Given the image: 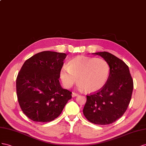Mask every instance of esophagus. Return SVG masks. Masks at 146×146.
<instances>
[{
  "label": "esophagus",
  "mask_w": 146,
  "mask_h": 146,
  "mask_svg": "<svg viewBox=\"0 0 146 146\" xmlns=\"http://www.w3.org/2000/svg\"><path fill=\"white\" fill-rule=\"evenodd\" d=\"M78 93H76V92H72V97H77V96H78Z\"/></svg>",
  "instance_id": "obj_1"
}]
</instances>
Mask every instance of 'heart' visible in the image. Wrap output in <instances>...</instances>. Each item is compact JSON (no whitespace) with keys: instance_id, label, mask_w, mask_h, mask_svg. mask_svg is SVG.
<instances>
[{"instance_id":"heart-1","label":"heart","mask_w":146,"mask_h":146,"mask_svg":"<svg viewBox=\"0 0 146 146\" xmlns=\"http://www.w3.org/2000/svg\"><path fill=\"white\" fill-rule=\"evenodd\" d=\"M110 72V65L105 59L81 56L70 60L68 65L62 66L60 78L66 88L72 87L79 78L81 89L94 92L106 84Z\"/></svg>"}]
</instances>
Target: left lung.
Masks as SVG:
<instances>
[{"label": "left lung", "mask_w": 146, "mask_h": 146, "mask_svg": "<svg viewBox=\"0 0 146 146\" xmlns=\"http://www.w3.org/2000/svg\"><path fill=\"white\" fill-rule=\"evenodd\" d=\"M94 54L108 62L110 75L103 87L87 95L83 114L92 123L108 125L126 111L131 98L133 81L128 65L121 59L105 51Z\"/></svg>", "instance_id": "8db88e82"}]
</instances>
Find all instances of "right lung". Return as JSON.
I'll return each mask as SVG.
<instances>
[{"label":"right lung","mask_w":146,"mask_h":146,"mask_svg":"<svg viewBox=\"0 0 146 146\" xmlns=\"http://www.w3.org/2000/svg\"><path fill=\"white\" fill-rule=\"evenodd\" d=\"M66 54L46 51L24 62L16 78V94L23 112L33 121L47 122L59 116L72 92L59 79Z\"/></svg>","instance_id":"right-lung-1"}]
</instances>
